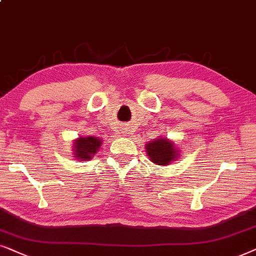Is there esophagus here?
<instances>
[{
    "label": "esophagus",
    "mask_w": 256,
    "mask_h": 256,
    "mask_svg": "<svg viewBox=\"0 0 256 256\" xmlns=\"http://www.w3.org/2000/svg\"><path fill=\"white\" fill-rule=\"evenodd\" d=\"M124 134H126V132H124Z\"/></svg>",
    "instance_id": "esophagus-1"
}]
</instances>
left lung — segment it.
Listing matches in <instances>:
<instances>
[{
	"mask_svg": "<svg viewBox=\"0 0 256 256\" xmlns=\"http://www.w3.org/2000/svg\"><path fill=\"white\" fill-rule=\"evenodd\" d=\"M148 156L156 165H168L176 158L174 144L168 142L166 138H160L150 142L146 145Z\"/></svg>",
	"mask_w": 256,
	"mask_h": 256,
	"instance_id": "8db88e82",
	"label": "left lung"
}]
</instances>
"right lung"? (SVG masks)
Instances as JSON below:
<instances>
[{
    "label": "right lung",
    "instance_id": "obj_1",
    "mask_svg": "<svg viewBox=\"0 0 256 256\" xmlns=\"http://www.w3.org/2000/svg\"><path fill=\"white\" fill-rule=\"evenodd\" d=\"M102 142L96 137H80L74 142V156L80 160H88L98 151Z\"/></svg>",
    "mask_w": 256,
    "mask_h": 256
}]
</instances>
